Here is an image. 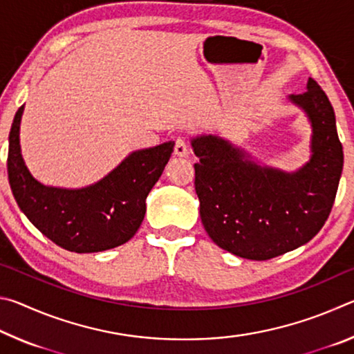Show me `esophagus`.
<instances>
[{
	"mask_svg": "<svg viewBox=\"0 0 354 354\" xmlns=\"http://www.w3.org/2000/svg\"><path fill=\"white\" fill-rule=\"evenodd\" d=\"M190 153L189 148V142L184 139V137H178L175 140V154L179 156V158H187Z\"/></svg>",
	"mask_w": 354,
	"mask_h": 354,
	"instance_id": "obj_1",
	"label": "esophagus"
}]
</instances>
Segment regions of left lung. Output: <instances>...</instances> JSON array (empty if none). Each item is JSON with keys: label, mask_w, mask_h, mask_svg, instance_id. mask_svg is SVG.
<instances>
[{"label": "left lung", "mask_w": 354, "mask_h": 354, "mask_svg": "<svg viewBox=\"0 0 354 354\" xmlns=\"http://www.w3.org/2000/svg\"><path fill=\"white\" fill-rule=\"evenodd\" d=\"M290 100L313 124V156L295 173L256 165L215 136L192 140L203 226L214 243L245 259L267 261L309 242L337 194L344 149L333 106L313 77Z\"/></svg>", "instance_id": "left-lung-1"}]
</instances>
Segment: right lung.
Segmentation results:
<instances>
[{"mask_svg": "<svg viewBox=\"0 0 354 354\" xmlns=\"http://www.w3.org/2000/svg\"><path fill=\"white\" fill-rule=\"evenodd\" d=\"M17 111L9 133L8 175L17 205L28 220L61 248L97 253L127 243L145 217V200L162 175L173 142L136 151L97 184L84 189H57L31 176L20 151Z\"/></svg>", "mask_w": 354, "mask_h": 354, "instance_id": "obj_1", "label": "right lung"}]
</instances>
